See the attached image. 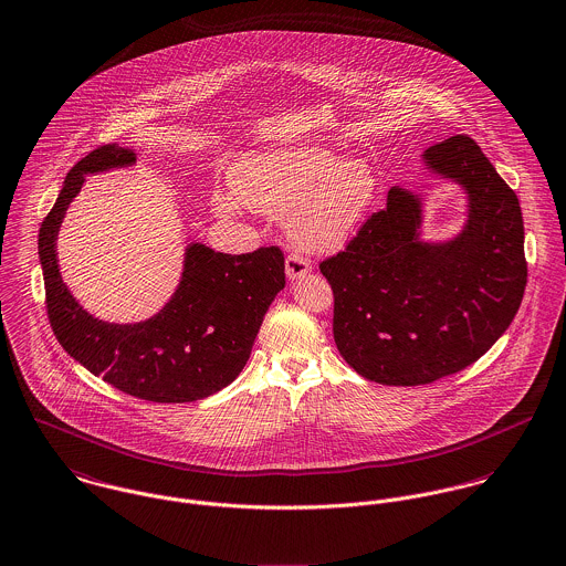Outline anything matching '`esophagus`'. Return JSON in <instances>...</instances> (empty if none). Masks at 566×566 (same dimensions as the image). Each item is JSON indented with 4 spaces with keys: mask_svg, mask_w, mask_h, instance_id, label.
Returning <instances> with one entry per match:
<instances>
[{
    "mask_svg": "<svg viewBox=\"0 0 566 566\" xmlns=\"http://www.w3.org/2000/svg\"><path fill=\"white\" fill-rule=\"evenodd\" d=\"M311 271H313V266H311V262H308L306 258H302V255H297V253H291V255L286 258V277H289V280L306 277Z\"/></svg>",
    "mask_w": 566,
    "mask_h": 566,
    "instance_id": "esophagus-1",
    "label": "esophagus"
}]
</instances>
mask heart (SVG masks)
<instances>
[{
    "mask_svg": "<svg viewBox=\"0 0 566 566\" xmlns=\"http://www.w3.org/2000/svg\"><path fill=\"white\" fill-rule=\"evenodd\" d=\"M234 187L253 210L286 214L291 241L306 252H338L363 226L376 199V174L363 158H343L321 145L273 149L243 158ZM219 214L232 203L217 195Z\"/></svg>",
    "mask_w": 566,
    "mask_h": 566,
    "instance_id": "1",
    "label": "heart"
}]
</instances>
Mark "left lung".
I'll return each mask as SVG.
<instances>
[{
    "label": "left lung",
    "instance_id": "left-lung-1",
    "mask_svg": "<svg viewBox=\"0 0 566 566\" xmlns=\"http://www.w3.org/2000/svg\"><path fill=\"white\" fill-rule=\"evenodd\" d=\"M421 158L464 190L462 230L426 241L423 195L392 187L347 250L321 262L340 356L386 386L430 384L473 365L507 329L527 284L518 199L478 143L458 134Z\"/></svg>",
    "mask_w": 566,
    "mask_h": 566
}]
</instances>
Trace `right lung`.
<instances>
[{
	"mask_svg": "<svg viewBox=\"0 0 566 566\" xmlns=\"http://www.w3.org/2000/svg\"><path fill=\"white\" fill-rule=\"evenodd\" d=\"M134 163V149L113 143L66 174L39 232L48 316L64 352L93 376L145 401H197L232 384L248 365L262 318L286 284L284 255L277 248L232 255L189 243L180 284L160 313L138 323L86 313L61 275L56 241L64 214L86 176Z\"/></svg>",
	"mask_w": 566,
	"mask_h": 566,
	"instance_id": "right-lung-1",
	"label": "right lung"
}]
</instances>
